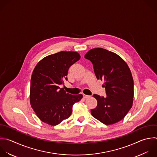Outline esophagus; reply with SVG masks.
<instances>
[{"instance_id": "obj_1", "label": "esophagus", "mask_w": 157, "mask_h": 157, "mask_svg": "<svg viewBox=\"0 0 157 157\" xmlns=\"http://www.w3.org/2000/svg\"><path fill=\"white\" fill-rule=\"evenodd\" d=\"M90 96H88V95H86V94H83V98H84L85 99L88 98H90Z\"/></svg>"}]
</instances>
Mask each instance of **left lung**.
Wrapping results in <instances>:
<instances>
[{
    "mask_svg": "<svg viewBox=\"0 0 157 157\" xmlns=\"http://www.w3.org/2000/svg\"><path fill=\"white\" fill-rule=\"evenodd\" d=\"M85 58L93 65L97 79L104 80L106 96L94 94L98 105L91 110L93 117L105 124L121 120L131 109L134 97V82L126 62L118 55L102 48L88 51Z\"/></svg>",
    "mask_w": 157,
    "mask_h": 157,
    "instance_id": "1",
    "label": "left lung"
}]
</instances>
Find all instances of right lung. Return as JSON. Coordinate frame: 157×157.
<instances>
[{
  "label": "right lung",
  "mask_w": 157,
  "mask_h": 157,
  "mask_svg": "<svg viewBox=\"0 0 157 157\" xmlns=\"http://www.w3.org/2000/svg\"><path fill=\"white\" fill-rule=\"evenodd\" d=\"M80 58L75 52H60L48 55L35 67L31 80L30 103L43 122L55 126L68 118L73 105L83 95H72L59 86L67 80L69 67Z\"/></svg>",
  "instance_id": "right-lung-1"
}]
</instances>
